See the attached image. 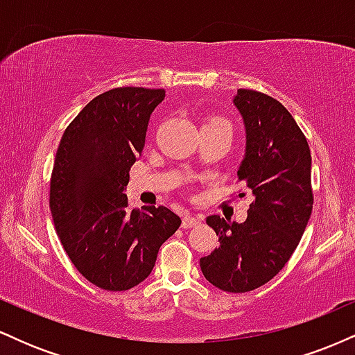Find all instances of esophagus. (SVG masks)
<instances>
[{
  "label": "esophagus",
  "mask_w": 355,
  "mask_h": 355,
  "mask_svg": "<svg viewBox=\"0 0 355 355\" xmlns=\"http://www.w3.org/2000/svg\"><path fill=\"white\" fill-rule=\"evenodd\" d=\"M202 220L198 217H193V215H185L182 220V227L183 229H191V227H197L200 225Z\"/></svg>",
  "instance_id": "esophagus-1"
}]
</instances>
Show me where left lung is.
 <instances>
[{"instance_id": "obj_1", "label": "left lung", "mask_w": 355, "mask_h": 355, "mask_svg": "<svg viewBox=\"0 0 355 355\" xmlns=\"http://www.w3.org/2000/svg\"><path fill=\"white\" fill-rule=\"evenodd\" d=\"M232 101L245 128L237 177L254 200L242 223L207 218L220 245L202 257L200 268L220 291L242 294L274 279L299 245L312 214V157L282 103L254 89H237Z\"/></svg>"}]
</instances>
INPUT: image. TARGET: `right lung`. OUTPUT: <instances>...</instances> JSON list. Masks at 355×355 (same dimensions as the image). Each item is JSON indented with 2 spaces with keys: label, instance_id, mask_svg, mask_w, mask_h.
Wrapping results in <instances>:
<instances>
[{
  "label": "right lung",
  "instance_id": "obj_1",
  "mask_svg": "<svg viewBox=\"0 0 355 355\" xmlns=\"http://www.w3.org/2000/svg\"><path fill=\"white\" fill-rule=\"evenodd\" d=\"M164 98L165 89L101 93L64 130L56 152L50 183L56 234L76 270L105 291L144 282L162 243L182 223L166 207L128 210L123 193L150 115Z\"/></svg>",
  "mask_w": 355,
  "mask_h": 355
}]
</instances>
